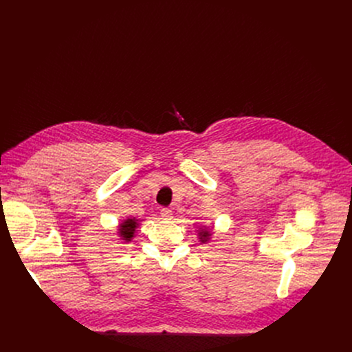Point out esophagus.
Here are the masks:
<instances>
[{
    "label": "esophagus",
    "instance_id": "obj_1",
    "mask_svg": "<svg viewBox=\"0 0 352 352\" xmlns=\"http://www.w3.org/2000/svg\"><path fill=\"white\" fill-rule=\"evenodd\" d=\"M160 214H162V217L166 219V220H171V219H173V212H171L170 209H167V208H163V209L160 210Z\"/></svg>",
    "mask_w": 352,
    "mask_h": 352
}]
</instances>
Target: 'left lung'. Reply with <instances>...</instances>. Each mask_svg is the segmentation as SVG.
Wrapping results in <instances>:
<instances>
[{"mask_svg": "<svg viewBox=\"0 0 352 352\" xmlns=\"http://www.w3.org/2000/svg\"><path fill=\"white\" fill-rule=\"evenodd\" d=\"M199 234H200V241H202L204 243H205V242L209 239V236H210V232H209V231H200Z\"/></svg>", "mask_w": 352, "mask_h": 352, "instance_id": "obj_1", "label": "left lung"}]
</instances>
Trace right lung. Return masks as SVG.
<instances>
[{
	"label": "right lung",
	"instance_id": "add662e5",
	"mask_svg": "<svg viewBox=\"0 0 352 352\" xmlns=\"http://www.w3.org/2000/svg\"><path fill=\"white\" fill-rule=\"evenodd\" d=\"M138 227V220L136 219H128L120 226V236L125 242H129L133 238L135 230Z\"/></svg>",
	"mask_w": 352,
	"mask_h": 352
}]
</instances>
